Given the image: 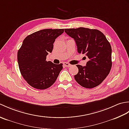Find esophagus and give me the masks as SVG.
Masks as SVG:
<instances>
[{
  "instance_id": "obj_1",
  "label": "esophagus",
  "mask_w": 129,
  "mask_h": 129,
  "mask_svg": "<svg viewBox=\"0 0 129 129\" xmlns=\"http://www.w3.org/2000/svg\"><path fill=\"white\" fill-rule=\"evenodd\" d=\"M64 65H65V67H71L72 66V65L71 64H70L69 63H68V62H64Z\"/></svg>"
}]
</instances>
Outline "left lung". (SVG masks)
I'll use <instances>...</instances> for the list:
<instances>
[{
	"label": "left lung",
	"mask_w": 129,
	"mask_h": 129,
	"mask_svg": "<svg viewBox=\"0 0 129 129\" xmlns=\"http://www.w3.org/2000/svg\"><path fill=\"white\" fill-rule=\"evenodd\" d=\"M65 32L75 40L79 54L89 59L86 66L77 65L79 72L74 75L81 86L91 89L100 85L110 72L111 47L102 32L85 28L65 29Z\"/></svg>",
	"instance_id": "1"
}]
</instances>
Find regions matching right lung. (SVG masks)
Listing matches in <instances>:
<instances>
[{"label":"right lung","instance_id":"add662e5","mask_svg":"<svg viewBox=\"0 0 129 129\" xmlns=\"http://www.w3.org/2000/svg\"><path fill=\"white\" fill-rule=\"evenodd\" d=\"M64 29H46L27 36L18 51L17 58L21 75L34 88L44 90L50 87L62 69V64L46 60L51 53L56 38Z\"/></svg>","mask_w":129,"mask_h":129}]
</instances>
